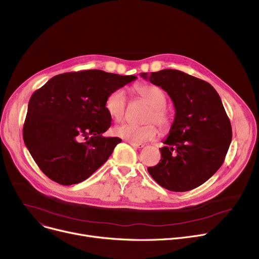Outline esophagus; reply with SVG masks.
Returning a JSON list of instances; mask_svg holds the SVG:
<instances>
[{
	"label": "esophagus",
	"instance_id": "esophagus-1",
	"mask_svg": "<svg viewBox=\"0 0 259 259\" xmlns=\"http://www.w3.org/2000/svg\"><path fill=\"white\" fill-rule=\"evenodd\" d=\"M129 144L134 147V148H138V149H142L144 148V145L143 144H137V143H132V142H129Z\"/></svg>",
	"mask_w": 259,
	"mask_h": 259
}]
</instances>
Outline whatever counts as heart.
<instances>
[{"instance_id": "b5f03b06", "label": "heart", "mask_w": 259, "mask_h": 259, "mask_svg": "<svg viewBox=\"0 0 259 259\" xmlns=\"http://www.w3.org/2000/svg\"><path fill=\"white\" fill-rule=\"evenodd\" d=\"M133 92L138 98L146 102L149 109L144 125H134L131 122H124L113 129V134L117 138L132 143H145L156 138L157 128L155 124L164 132L168 131L172 125V117L166 109V92L153 84H138L133 87ZM105 110L114 120H120L127 111V98L124 91L116 89L109 93L105 100Z\"/></svg>"}]
</instances>
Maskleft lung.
<instances>
[{
    "label": "left lung",
    "mask_w": 259,
    "mask_h": 259,
    "mask_svg": "<svg viewBox=\"0 0 259 259\" xmlns=\"http://www.w3.org/2000/svg\"><path fill=\"white\" fill-rule=\"evenodd\" d=\"M164 89L175 107V117L161 158L148 172L162 188L192 190L221 168L232 141V127L219 93L207 81L175 69L141 73Z\"/></svg>",
    "instance_id": "1"
}]
</instances>
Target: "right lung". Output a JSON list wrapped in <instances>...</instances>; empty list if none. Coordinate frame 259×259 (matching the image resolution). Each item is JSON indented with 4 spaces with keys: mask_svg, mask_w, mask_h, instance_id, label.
Here are the masks:
<instances>
[{
    "mask_svg": "<svg viewBox=\"0 0 259 259\" xmlns=\"http://www.w3.org/2000/svg\"><path fill=\"white\" fill-rule=\"evenodd\" d=\"M135 78L98 69L67 72L33 92L23 139L51 181L63 186L78 184L105 164L121 142L103 137L111 126L106 97Z\"/></svg>",
    "mask_w": 259,
    "mask_h": 259,
    "instance_id": "add662e5",
    "label": "right lung"
}]
</instances>
